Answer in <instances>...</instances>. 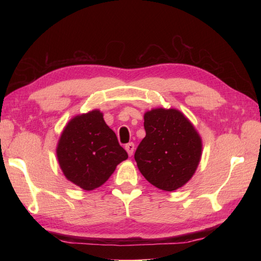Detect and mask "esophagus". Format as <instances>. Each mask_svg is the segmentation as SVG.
<instances>
[{
    "instance_id": "esophagus-1",
    "label": "esophagus",
    "mask_w": 261,
    "mask_h": 261,
    "mask_svg": "<svg viewBox=\"0 0 261 261\" xmlns=\"http://www.w3.org/2000/svg\"><path fill=\"white\" fill-rule=\"evenodd\" d=\"M124 148H125V150H126V152H127V154H129V156H132V154H134V151H135V143L134 142L126 143Z\"/></svg>"
}]
</instances>
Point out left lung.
Returning a JSON list of instances; mask_svg holds the SVG:
<instances>
[{
    "label": "left lung",
    "instance_id": "8db88e82",
    "mask_svg": "<svg viewBox=\"0 0 261 261\" xmlns=\"http://www.w3.org/2000/svg\"><path fill=\"white\" fill-rule=\"evenodd\" d=\"M143 119L146 137L135 153L138 168L159 190L176 191L195 173L202 156L201 137L176 109H152Z\"/></svg>",
    "mask_w": 261,
    "mask_h": 261
}]
</instances>
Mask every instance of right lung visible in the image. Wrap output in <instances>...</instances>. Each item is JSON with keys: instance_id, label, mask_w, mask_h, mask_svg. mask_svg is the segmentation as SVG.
Wrapping results in <instances>:
<instances>
[{"instance_id": "1", "label": "right lung", "mask_w": 261, "mask_h": 261, "mask_svg": "<svg viewBox=\"0 0 261 261\" xmlns=\"http://www.w3.org/2000/svg\"><path fill=\"white\" fill-rule=\"evenodd\" d=\"M57 159L66 178L84 191L103 185L127 158L98 110L74 116L59 138Z\"/></svg>"}]
</instances>
